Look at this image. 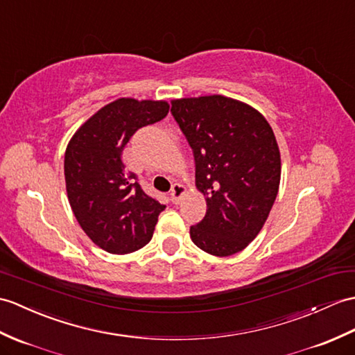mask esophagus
I'll return each instance as SVG.
<instances>
[{"label": "esophagus", "mask_w": 355, "mask_h": 355, "mask_svg": "<svg viewBox=\"0 0 355 355\" xmlns=\"http://www.w3.org/2000/svg\"><path fill=\"white\" fill-rule=\"evenodd\" d=\"M186 192H187V189L183 184L177 183V184L172 186V191H171V200H172V202L178 204L181 201V198L186 195Z\"/></svg>", "instance_id": "esophagus-1"}]
</instances>
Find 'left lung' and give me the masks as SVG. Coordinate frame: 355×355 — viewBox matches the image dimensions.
<instances>
[{"label":"left lung","instance_id":"obj_1","mask_svg":"<svg viewBox=\"0 0 355 355\" xmlns=\"http://www.w3.org/2000/svg\"><path fill=\"white\" fill-rule=\"evenodd\" d=\"M171 112L195 155V184L207 213L192 242L216 257L248 246L278 193L282 157L274 131L250 104L222 95L172 100Z\"/></svg>","mask_w":355,"mask_h":355}]
</instances>
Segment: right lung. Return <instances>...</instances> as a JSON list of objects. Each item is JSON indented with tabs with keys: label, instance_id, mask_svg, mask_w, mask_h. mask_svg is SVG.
<instances>
[{
	"label": "right lung",
	"instance_id": "add662e5",
	"mask_svg": "<svg viewBox=\"0 0 355 355\" xmlns=\"http://www.w3.org/2000/svg\"><path fill=\"white\" fill-rule=\"evenodd\" d=\"M168 112V101L119 98L92 114L66 146L64 181L73 216L107 252L144 248L166 207L125 171L122 150L139 128L162 121Z\"/></svg>",
	"mask_w": 355,
	"mask_h": 355
}]
</instances>
